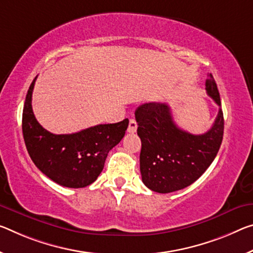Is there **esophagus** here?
Listing matches in <instances>:
<instances>
[{
  "instance_id": "obj_1",
  "label": "esophagus",
  "mask_w": 253,
  "mask_h": 253,
  "mask_svg": "<svg viewBox=\"0 0 253 253\" xmlns=\"http://www.w3.org/2000/svg\"><path fill=\"white\" fill-rule=\"evenodd\" d=\"M136 130H137V123H136L134 119H130L129 125H128V128H127V131L129 134H134Z\"/></svg>"
}]
</instances>
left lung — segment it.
<instances>
[{
    "label": "left lung",
    "instance_id": "1",
    "mask_svg": "<svg viewBox=\"0 0 253 253\" xmlns=\"http://www.w3.org/2000/svg\"><path fill=\"white\" fill-rule=\"evenodd\" d=\"M206 91L220 107L219 92L211 74L206 80ZM135 118L142 141V180L148 189L160 194L194 183L214 161L222 144L224 117L220 108L211 129L200 135L190 134L175 125L167 103H144L136 109Z\"/></svg>",
    "mask_w": 253,
    "mask_h": 253
}]
</instances>
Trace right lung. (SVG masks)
I'll return each mask as SVG.
<instances>
[{
    "instance_id": "right-lung-1",
    "label": "right lung",
    "mask_w": 253,
    "mask_h": 253,
    "mask_svg": "<svg viewBox=\"0 0 253 253\" xmlns=\"http://www.w3.org/2000/svg\"><path fill=\"white\" fill-rule=\"evenodd\" d=\"M36 76L28 90L22 112V133L35 166L54 182L83 188L94 182L105 167L107 155L122 141L128 119L103 124L73 134L55 135L36 119L31 98Z\"/></svg>"
}]
</instances>
